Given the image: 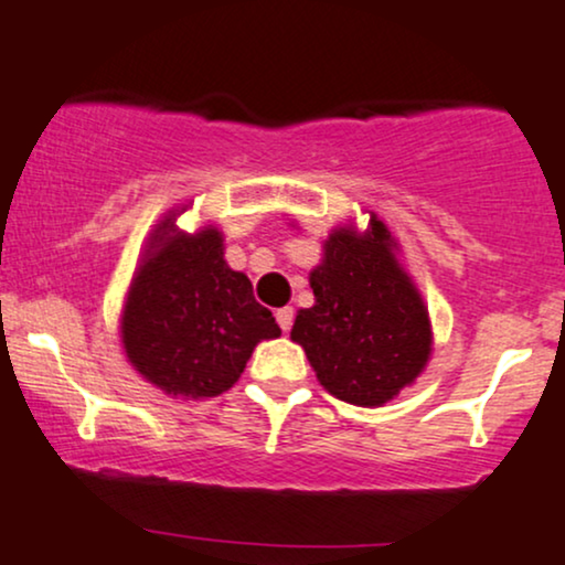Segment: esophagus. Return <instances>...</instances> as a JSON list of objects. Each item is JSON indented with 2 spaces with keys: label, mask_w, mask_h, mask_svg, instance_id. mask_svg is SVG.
I'll return each mask as SVG.
<instances>
[{
  "label": "esophagus",
  "mask_w": 565,
  "mask_h": 565,
  "mask_svg": "<svg viewBox=\"0 0 565 565\" xmlns=\"http://www.w3.org/2000/svg\"><path fill=\"white\" fill-rule=\"evenodd\" d=\"M276 321H278V327L284 329V332H289L291 321H295V310H291V308H278L276 310Z\"/></svg>",
  "instance_id": "esophagus-1"
}]
</instances>
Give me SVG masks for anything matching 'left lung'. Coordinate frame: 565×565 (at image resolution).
I'll return each instance as SVG.
<instances>
[{"mask_svg":"<svg viewBox=\"0 0 565 565\" xmlns=\"http://www.w3.org/2000/svg\"><path fill=\"white\" fill-rule=\"evenodd\" d=\"M310 289L316 305L297 313L291 340L329 393L355 406H382L417 380L430 355V321L380 220L364 236L334 231Z\"/></svg>","mask_w":565,"mask_h":565,"instance_id":"1","label":"left lung"}]
</instances>
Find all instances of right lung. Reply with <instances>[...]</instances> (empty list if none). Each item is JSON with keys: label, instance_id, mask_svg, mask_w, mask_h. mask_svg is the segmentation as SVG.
<instances>
[{"label": "right lung", "instance_id": "add662e5", "mask_svg": "<svg viewBox=\"0 0 565 565\" xmlns=\"http://www.w3.org/2000/svg\"><path fill=\"white\" fill-rule=\"evenodd\" d=\"M281 334L249 278L223 260V236L161 223L121 316L127 359L170 395L212 398L242 377L260 340Z\"/></svg>", "mask_w": 565, "mask_h": 565}]
</instances>
